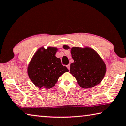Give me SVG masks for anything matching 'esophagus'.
<instances>
[{"label": "esophagus", "mask_w": 126, "mask_h": 126, "mask_svg": "<svg viewBox=\"0 0 126 126\" xmlns=\"http://www.w3.org/2000/svg\"><path fill=\"white\" fill-rule=\"evenodd\" d=\"M66 67H67V68H68L69 70V69H70V65H69H69H67V66H66Z\"/></svg>", "instance_id": "34e87169"}]
</instances>
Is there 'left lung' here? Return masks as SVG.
Returning a JSON list of instances; mask_svg holds the SVG:
<instances>
[{
    "instance_id": "8db88e82",
    "label": "left lung",
    "mask_w": 126,
    "mask_h": 126,
    "mask_svg": "<svg viewBox=\"0 0 126 126\" xmlns=\"http://www.w3.org/2000/svg\"><path fill=\"white\" fill-rule=\"evenodd\" d=\"M65 50H70L74 62L70 64V73L82 88H91L100 83L106 75L107 67L98 53L88 46L70 47L63 45Z\"/></svg>"
}]
</instances>
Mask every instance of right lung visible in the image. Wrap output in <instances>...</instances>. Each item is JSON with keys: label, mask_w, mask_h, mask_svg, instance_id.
Here are the masks:
<instances>
[{"label": "right lung", "mask_w": 126, "mask_h": 126, "mask_svg": "<svg viewBox=\"0 0 126 126\" xmlns=\"http://www.w3.org/2000/svg\"><path fill=\"white\" fill-rule=\"evenodd\" d=\"M58 49L42 46L32 57L27 72L29 79L36 87L39 88L50 89L55 85L61 76L69 70L61 64L60 58L56 57Z\"/></svg>", "instance_id": "obj_1"}]
</instances>
